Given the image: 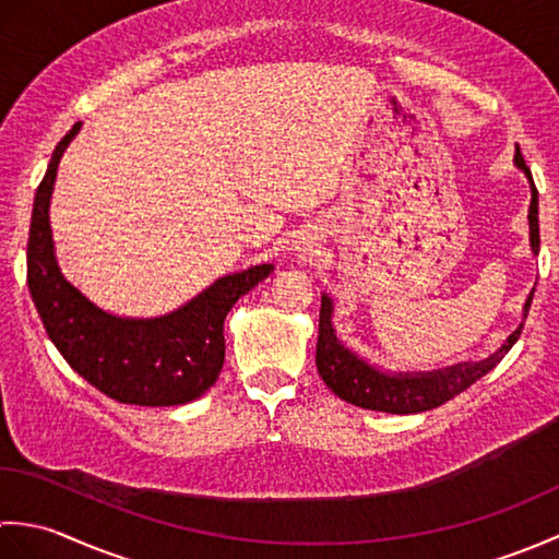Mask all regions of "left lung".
Here are the masks:
<instances>
[{"label": "left lung", "instance_id": "8db88e82", "mask_svg": "<svg viewBox=\"0 0 559 559\" xmlns=\"http://www.w3.org/2000/svg\"><path fill=\"white\" fill-rule=\"evenodd\" d=\"M516 168L526 175L531 185V206H528V240L531 252L538 257L540 235H538V189L533 185L531 170L526 160L516 148L514 156ZM533 300V290L524 305V322L528 317V307ZM521 322L507 341L497 348L490 358L478 362H459L432 372H386L382 367L367 362L358 353H353L336 336L334 329V302L329 295H322V312H319V341H317V370L322 374L324 384L334 391L341 401H348L353 406L382 413H423L442 406L449 399H454L471 384H476L483 374H488L500 362L509 348L514 346L521 329Z\"/></svg>", "mask_w": 559, "mask_h": 559}]
</instances>
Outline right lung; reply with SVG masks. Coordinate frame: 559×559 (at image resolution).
<instances>
[{"label": "right lung", "instance_id": "add662e5", "mask_svg": "<svg viewBox=\"0 0 559 559\" xmlns=\"http://www.w3.org/2000/svg\"><path fill=\"white\" fill-rule=\"evenodd\" d=\"M79 129L81 122L57 144L33 201L26 259L35 310L71 370L105 396L134 406H180L194 401L221 374L225 317L245 293L269 276L273 264L228 273L163 317H117L91 302L59 269L50 228L57 168Z\"/></svg>", "mask_w": 559, "mask_h": 559}]
</instances>
